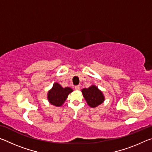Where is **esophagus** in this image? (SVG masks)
Returning a JSON list of instances; mask_svg holds the SVG:
<instances>
[{
  "mask_svg": "<svg viewBox=\"0 0 152 152\" xmlns=\"http://www.w3.org/2000/svg\"><path fill=\"white\" fill-rule=\"evenodd\" d=\"M80 85H78V86H75V89L76 90H78H78H80Z\"/></svg>",
  "mask_w": 152,
  "mask_h": 152,
  "instance_id": "esophagus-1",
  "label": "esophagus"
}]
</instances>
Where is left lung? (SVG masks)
I'll use <instances>...</instances> for the list:
<instances>
[{
  "label": "left lung",
  "instance_id": "1",
  "mask_svg": "<svg viewBox=\"0 0 152 152\" xmlns=\"http://www.w3.org/2000/svg\"><path fill=\"white\" fill-rule=\"evenodd\" d=\"M82 93L89 107L95 108L104 101V96L102 92L95 85H91L88 88L82 89Z\"/></svg>",
  "mask_w": 152,
  "mask_h": 152
}]
</instances>
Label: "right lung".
Masks as SVG:
<instances>
[{
  "instance_id": "obj_1",
  "label": "right lung",
  "mask_w": 152,
  "mask_h": 152,
  "mask_svg": "<svg viewBox=\"0 0 152 152\" xmlns=\"http://www.w3.org/2000/svg\"><path fill=\"white\" fill-rule=\"evenodd\" d=\"M73 92L72 88L70 87L63 88L58 82H55L48 92L47 98L49 102L53 106L60 107L62 106L68 95Z\"/></svg>"
}]
</instances>
